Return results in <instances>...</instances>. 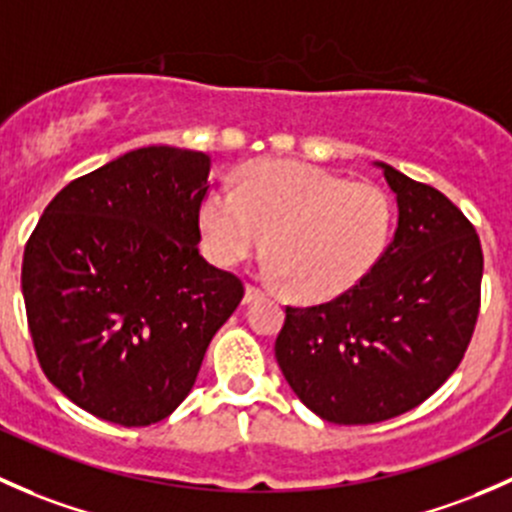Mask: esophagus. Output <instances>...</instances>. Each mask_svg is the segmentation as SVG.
<instances>
[{"label":"esophagus","mask_w":512,"mask_h":512,"mask_svg":"<svg viewBox=\"0 0 512 512\" xmlns=\"http://www.w3.org/2000/svg\"><path fill=\"white\" fill-rule=\"evenodd\" d=\"M261 298H263V293L258 291V288H254V286H246V291H244V305L256 303V300H261Z\"/></svg>","instance_id":"esophagus-1"}]
</instances>
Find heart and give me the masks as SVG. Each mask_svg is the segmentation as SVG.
I'll use <instances>...</instances> for the list:
<instances>
[{
    "instance_id": "b5f03b06",
    "label": "heart",
    "mask_w": 512,
    "mask_h": 512,
    "mask_svg": "<svg viewBox=\"0 0 512 512\" xmlns=\"http://www.w3.org/2000/svg\"><path fill=\"white\" fill-rule=\"evenodd\" d=\"M394 207L379 184L303 162H258L239 189H209L199 207L204 251L231 268L271 249L263 276L323 303L360 286L382 261Z\"/></svg>"
}]
</instances>
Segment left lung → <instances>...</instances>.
Segmentation results:
<instances>
[{"instance_id":"8db88e82","label":"left lung","mask_w":512,"mask_h":512,"mask_svg":"<svg viewBox=\"0 0 512 512\" xmlns=\"http://www.w3.org/2000/svg\"><path fill=\"white\" fill-rule=\"evenodd\" d=\"M397 231L360 286L286 308L276 360L295 397L333 424H377L429 399L463 360L481 305L483 251L449 197L374 162Z\"/></svg>"}]
</instances>
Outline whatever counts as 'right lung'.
Instances as JSON below:
<instances>
[{
    "mask_svg": "<svg viewBox=\"0 0 512 512\" xmlns=\"http://www.w3.org/2000/svg\"><path fill=\"white\" fill-rule=\"evenodd\" d=\"M209 155L150 145L73 179L24 249L36 357L76 407L150 426L192 392L244 286L199 254Z\"/></svg>",
    "mask_w": 512,
    "mask_h": 512,
    "instance_id": "right-lung-1",
    "label": "right lung"
}]
</instances>
